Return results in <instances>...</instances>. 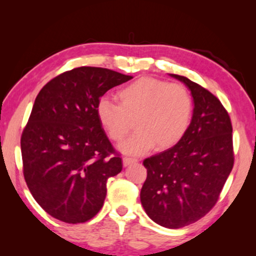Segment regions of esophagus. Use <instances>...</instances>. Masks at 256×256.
Listing matches in <instances>:
<instances>
[{
  "label": "esophagus",
  "mask_w": 256,
  "mask_h": 256,
  "mask_svg": "<svg viewBox=\"0 0 256 256\" xmlns=\"http://www.w3.org/2000/svg\"><path fill=\"white\" fill-rule=\"evenodd\" d=\"M124 160V166H130V164H132V163L138 162V160H136V158H132V157H127V156L124 157V160Z\"/></svg>",
  "instance_id": "obj_1"
}]
</instances>
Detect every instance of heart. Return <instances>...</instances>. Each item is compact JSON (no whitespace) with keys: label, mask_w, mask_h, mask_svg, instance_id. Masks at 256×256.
<instances>
[{"label":"heart","mask_w":256,"mask_h":256,"mask_svg":"<svg viewBox=\"0 0 256 256\" xmlns=\"http://www.w3.org/2000/svg\"><path fill=\"white\" fill-rule=\"evenodd\" d=\"M120 104L102 98L96 104L98 120L110 140L126 154L141 155L152 148L166 150L180 143L190 128L194 99L184 86L154 78H140L118 90Z\"/></svg>","instance_id":"b5f03b06"}]
</instances>
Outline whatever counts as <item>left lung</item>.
Returning a JSON list of instances; mask_svg holds the SVG:
<instances>
[{"label":"left lung","mask_w":256,"mask_h":256,"mask_svg":"<svg viewBox=\"0 0 256 256\" xmlns=\"http://www.w3.org/2000/svg\"><path fill=\"white\" fill-rule=\"evenodd\" d=\"M194 98L190 128L176 146L143 160L146 180L141 202L150 219L180 228L211 211L234 164L232 124L218 98L186 76Z\"/></svg>","instance_id":"1"}]
</instances>
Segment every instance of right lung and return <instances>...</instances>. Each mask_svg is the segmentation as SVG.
Returning <instances> with one entry per match:
<instances>
[{
	"label": "right lung",
	"instance_id": "obj_1",
	"mask_svg": "<svg viewBox=\"0 0 256 256\" xmlns=\"http://www.w3.org/2000/svg\"><path fill=\"white\" fill-rule=\"evenodd\" d=\"M132 78L82 66L38 93L20 138L23 174L34 200L54 218L85 222L102 208L108 178L121 172L122 160L98 120L96 104Z\"/></svg>",
	"mask_w": 256,
	"mask_h": 256
}]
</instances>
